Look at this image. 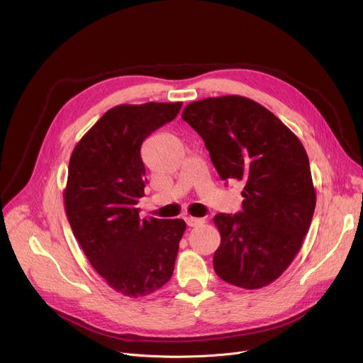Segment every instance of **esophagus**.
I'll return each instance as SVG.
<instances>
[{"label": "esophagus", "mask_w": 363, "mask_h": 363, "mask_svg": "<svg viewBox=\"0 0 363 363\" xmlns=\"http://www.w3.org/2000/svg\"><path fill=\"white\" fill-rule=\"evenodd\" d=\"M185 222H186V225H188L189 228H194V226H197V225L203 223L204 220H203V219H199V217H192V216H186V217H185Z\"/></svg>", "instance_id": "obj_1"}]
</instances>
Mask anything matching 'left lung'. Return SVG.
Instances as JSON below:
<instances>
[{
	"label": "left lung",
	"mask_w": 363,
	"mask_h": 363,
	"mask_svg": "<svg viewBox=\"0 0 363 363\" xmlns=\"http://www.w3.org/2000/svg\"><path fill=\"white\" fill-rule=\"evenodd\" d=\"M182 119L204 140L223 181H244L242 211L219 213L222 280L242 289L270 284L299 252L315 210L308 155L299 138L259 104L242 96L192 102Z\"/></svg>",
	"instance_id": "1"
}]
</instances>
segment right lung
<instances>
[{
  "instance_id": "add662e5",
  "label": "right lung",
  "mask_w": 363,
  "mask_h": 363,
  "mask_svg": "<svg viewBox=\"0 0 363 363\" xmlns=\"http://www.w3.org/2000/svg\"><path fill=\"white\" fill-rule=\"evenodd\" d=\"M182 104L119 105L72 150L64 204L69 226L93 269L116 292L146 296L174 273L182 219H140L146 167L141 144L177 118Z\"/></svg>"
}]
</instances>
